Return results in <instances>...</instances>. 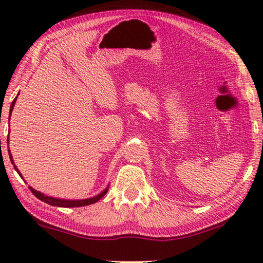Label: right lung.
<instances>
[{"mask_svg":"<svg viewBox=\"0 0 263 263\" xmlns=\"http://www.w3.org/2000/svg\"><path fill=\"white\" fill-rule=\"evenodd\" d=\"M18 94H20V92H18ZM16 100H17V96L15 97V100L12 101V103H11V106H10V114H9V121H10V115H11V112H12V110H14V105H15V103H16ZM9 130H10V128H9ZM7 141L9 142V136H8ZM8 152H9V158H10L11 163L14 164V168L16 169V172L18 173L20 176L22 177V174L20 173L18 168H17V167L15 166L14 160H12L10 149H9ZM29 188H30V190H31V193H32V194L35 196V197H37L38 199H41V201H43V202L50 204V205L59 206V208H79V206L89 205V204H94V203H96L97 201H100V199H101L102 197H103V196H104L106 193H108V188H109V186H108V188H106V189H104L103 191H102L101 194H99L97 196H94V197H90V198H87V199H72V201H70V199H61V198L50 197V196H45L43 193H41V191H37L35 189H33L32 186H29Z\"/></svg>","mask_w":263,"mask_h":263,"instance_id":"add662e5","label":"right lung"}]
</instances>
